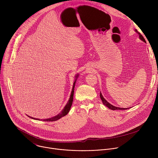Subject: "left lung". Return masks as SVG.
<instances>
[{
  "label": "left lung",
  "mask_w": 158,
  "mask_h": 158,
  "mask_svg": "<svg viewBox=\"0 0 158 158\" xmlns=\"http://www.w3.org/2000/svg\"><path fill=\"white\" fill-rule=\"evenodd\" d=\"M135 32H137V33L138 34L139 37V39H140L141 40H143V42H144L145 43H146V40H145V39H144V38L143 37V35H142L139 32H138V31H137L136 29H135ZM100 98H101V101H102L103 104L105 105L106 106H107L109 109H111V110H126V109H129V108H123V107H116V106H113V105L110 104L109 102H108L104 98V97H103V96L102 95V93H101V92H100Z\"/></svg>",
  "instance_id": "obj_1"
}]
</instances>
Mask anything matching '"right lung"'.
Masks as SVG:
<instances>
[{"instance_id": "add662e5", "label": "right lung", "mask_w": 158, "mask_h": 158, "mask_svg": "<svg viewBox=\"0 0 158 158\" xmlns=\"http://www.w3.org/2000/svg\"><path fill=\"white\" fill-rule=\"evenodd\" d=\"M79 77V74H77L76 76V79L74 82V84H73V89H72V91H71V96H70V98H69V99L68 101V102H67V103L66 104V105L65 106V107H64V109H62V110L60 111V112L59 114H58L57 115L54 116V117H52L51 118H48V119H44L43 121H57L58 119H60L62 117H64L65 116H66L67 114L69 113V112L71 109V106L73 104V96H74V87H75V84H76V82L77 81V77ZM29 118L33 119H35V120H39V119H36V118H32L31 116H29ZM40 120H42V119H40Z\"/></svg>"}]
</instances>
